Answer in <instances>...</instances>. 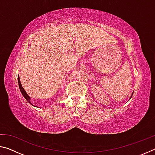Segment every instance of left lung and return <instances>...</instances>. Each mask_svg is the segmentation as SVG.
<instances>
[{"label":"left lung","mask_w":155,"mask_h":155,"mask_svg":"<svg viewBox=\"0 0 155 155\" xmlns=\"http://www.w3.org/2000/svg\"><path fill=\"white\" fill-rule=\"evenodd\" d=\"M133 93H132V94H131V95H130V99L131 98V97H132V96H133Z\"/></svg>","instance_id":"obj_1"}]
</instances>
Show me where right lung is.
<instances>
[{
    "instance_id": "add662e5",
    "label": "right lung",
    "mask_w": 155,
    "mask_h": 155,
    "mask_svg": "<svg viewBox=\"0 0 155 155\" xmlns=\"http://www.w3.org/2000/svg\"><path fill=\"white\" fill-rule=\"evenodd\" d=\"M18 85H19L20 90V91H21V93H22V94L23 95V96L25 97V99L27 100V102H28V103H30L31 104H32V103H31V101H30V100H31V97L28 95L27 93L26 92V91L24 90V88L22 87V85H21V83H20V77H19V76H18ZM32 105H33V104H32ZM33 106H34V105H33Z\"/></svg>"
}]
</instances>
